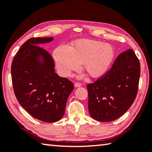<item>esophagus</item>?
Instances as JSON below:
<instances>
[{"label":"esophagus","instance_id":"obj_1","mask_svg":"<svg viewBox=\"0 0 152 152\" xmlns=\"http://www.w3.org/2000/svg\"><path fill=\"white\" fill-rule=\"evenodd\" d=\"M82 85L81 84H80V83H75L74 84V87L75 88H79V87H81Z\"/></svg>","mask_w":152,"mask_h":152}]
</instances>
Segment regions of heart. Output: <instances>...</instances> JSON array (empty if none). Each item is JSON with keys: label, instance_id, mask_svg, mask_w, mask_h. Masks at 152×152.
Wrapping results in <instances>:
<instances>
[{"label": "heart", "instance_id": "obj_1", "mask_svg": "<svg viewBox=\"0 0 152 152\" xmlns=\"http://www.w3.org/2000/svg\"><path fill=\"white\" fill-rule=\"evenodd\" d=\"M114 55L111 45L88 39L76 41L72 47L62 45L53 53L58 72L64 78L69 77L72 71L78 70L81 63L90 76H102L108 70Z\"/></svg>", "mask_w": 152, "mask_h": 152}]
</instances>
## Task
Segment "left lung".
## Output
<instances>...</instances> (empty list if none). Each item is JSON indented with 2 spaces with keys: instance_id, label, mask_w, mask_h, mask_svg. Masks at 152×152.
Masks as SVG:
<instances>
[{
  "instance_id": "8db88e82",
  "label": "left lung",
  "mask_w": 152,
  "mask_h": 152,
  "mask_svg": "<svg viewBox=\"0 0 152 152\" xmlns=\"http://www.w3.org/2000/svg\"><path fill=\"white\" fill-rule=\"evenodd\" d=\"M140 76V64L132 49L118 55L109 72L87 85L91 117L110 122L123 115L136 99Z\"/></svg>"
}]
</instances>
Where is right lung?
Instances as JSON below:
<instances>
[{"instance_id": "right-lung-1", "label": "right lung", "mask_w": 152, "mask_h": 152, "mask_svg": "<svg viewBox=\"0 0 152 152\" xmlns=\"http://www.w3.org/2000/svg\"><path fill=\"white\" fill-rule=\"evenodd\" d=\"M53 40L29 39L15 55L11 66L14 94L20 105L33 117L45 123L61 119L74 89L72 82L55 72L49 53L37 46Z\"/></svg>"}]
</instances>
